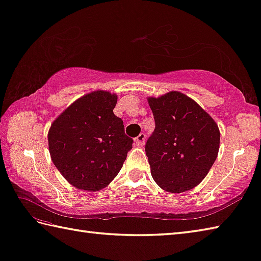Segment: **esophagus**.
Segmentation results:
<instances>
[{
	"mask_svg": "<svg viewBox=\"0 0 261 261\" xmlns=\"http://www.w3.org/2000/svg\"><path fill=\"white\" fill-rule=\"evenodd\" d=\"M135 143H136V145H138V146L144 145V143H145V134H144V133H141V134L135 138Z\"/></svg>",
	"mask_w": 261,
	"mask_h": 261,
	"instance_id": "1",
	"label": "esophagus"
}]
</instances>
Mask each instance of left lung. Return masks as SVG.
<instances>
[{
  "mask_svg": "<svg viewBox=\"0 0 261 261\" xmlns=\"http://www.w3.org/2000/svg\"><path fill=\"white\" fill-rule=\"evenodd\" d=\"M148 105L155 128L145 152L154 181L169 193L193 189L216 160L219 127L198 103L177 91L148 98Z\"/></svg>",
  "mask_w": 261,
  "mask_h": 261,
  "instance_id": "obj_1",
  "label": "left lung"
}]
</instances>
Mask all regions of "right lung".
<instances>
[{"label":"right lung","instance_id":"add662e5","mask_svg":"<svg viewBox=\"0 0 261 261\" xmlns=\"http://www.w3.org/2000/svg\"><path fill=\"white\" fill-rule=\"evenodd\" d=\"M117 95L95 91L73 102L51 124V160L71 185L98 191L110 184L133 147L121 118L114 114Z\"/></svg>","mask_w":261,"mask_h":261}]
</instances>
